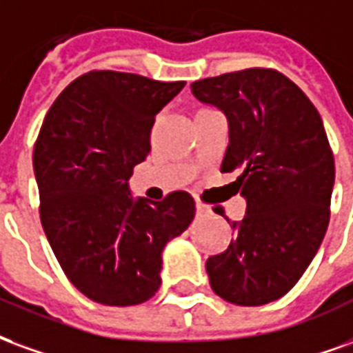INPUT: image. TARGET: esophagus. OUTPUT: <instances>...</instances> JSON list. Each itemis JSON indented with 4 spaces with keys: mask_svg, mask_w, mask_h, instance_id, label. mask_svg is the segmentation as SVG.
I'll return each instance as SVG.
<instances>
[{
    "mask_svg": "<svg viewBox=\"0 0 353 353\" xmlns=\"http://www.w3.org/2000/svg\"><path fill=\"white\" fill-rule=\"evenodd\" d=\"M195 208H197V212H199V214H210V212H212L210 207H207V205L201 201H195Z\"/></svg>",
    "mask_w": 353,
    "mask_h": 353,
    "instance_id": "34e87169",
    "label": "esophagus"
}]
</instances>
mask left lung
Listing matches in <instances>:
<instances>
[{
	"instance_id": "1",
	"label": "left lung",
	"mask_w": 353,
	"mask_h": 353,
	"mask_svg": "<svg viewBox=\"0 0 353 353\" xmlns=\"http://www.w3.org/2000/svg\"><path fill=\"white\" fill-rule=\"evenodd\" d=\"M222 110L230 145L222 173L236 171L246 214L228 250L207 259L210 288L239 307H259L297 284L329 223L335 161L318 110L272 69H244L192 84Z\"/></svg>"
}]
</instances>
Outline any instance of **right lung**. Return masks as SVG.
<instances>
[{
    "mask_svg": "<svg viewBox=\"0 0 353 353\" xmlns=\"http://www.w3.org/2000/svg\"><path fill=\"white\" fill-rule=\"evenodd\" d=\"M186 82L92 71L63 90L33 148L41 223L58 263L88 299L145 303L161 284L165 244L195 216L186 192L133 197V167L150 152L156 114Z\"/></svg>",
    "mask_w": 353,
    "mask_h": 353,
    "instance_id": "1",
    "label": "right lung"
}]
</instances>
